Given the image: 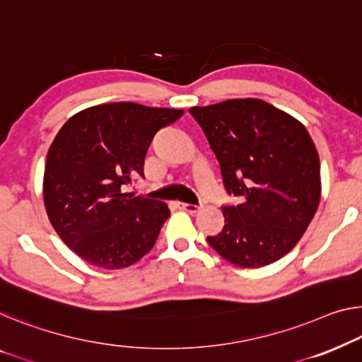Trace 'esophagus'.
Segmentation results:
<instances>
[{
	"instance_id": "34e87169",
	"label": "esophagus",
	"mask_w": 362,
	"mask_h": 362,
	"mask_svg": "<svg viewBox=\"0 0 362 362\" xmlns=\"http://www.w3.org/2000/svg\"><path fill=\"white\" fill-rule=\"evenodd\" d=\"M179 208L187 213H197L199 209L198 204H192V203H179Z\"/></svg>"
}]
</instances>
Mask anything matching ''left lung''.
Returning <instances> with one entry per match:
<instances>
[{
  "mask_svg": "<svg viewBox=\"0 0 362 362\" xmlns=\"http://www.w3.org/2000/svg\"><path fill=\"white\" fill-rule=\"evenodd\" d=\"M190 113L216 154L224 228L206 240L226 260L260 268L294 249L320 202V160L305 127L260 99H230Z\"/></svg>",
  "mask_w": 362,
  "mask_h": 362,
  "instance_id": "left-lung-1",
  "label": "left lung"
}]
</instances>
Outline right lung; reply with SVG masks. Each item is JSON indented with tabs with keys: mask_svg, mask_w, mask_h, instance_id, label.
<instances>
[{
	"mask_svg": "<svg viewBox=\"0 0 362 362\" xmlns=\"http://www.w3.org/2000/svg\"><path fill=\"white\" fill-rule=\"evenodd\" d=\"M182 115L113 102L76 113L58 132L47 154L43 199L58 235L83 260L118 269L153 249L169 206L123 187L144 177L154 134Z\"/></svg>",
	"mask_w": 362,
	"mask_h": 362,
	"instance_id": "1",
	"label": "right lung"
}]
</instances>
